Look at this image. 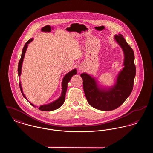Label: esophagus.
I'll use <instances>...</instances> for the list:
<instances>
[{
    "instance_id": "1",
    "label": "esophagus",
    "mask_w": 153,
    "mask_h": 153,
    "mask_svg": "<svg viewBox=\"0 0 153 153\" xmlns=\"http://www.w3.org/2000/svg\"><path fill=\"white\" fill-rule=\"evenodd\" d=\"M79 69H80V70H81V69H83L82 68H80V67L79 68Z\"/></svg>"
}]
</instances>
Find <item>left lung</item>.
<instances>
[{"label": "left lung", "instance_id": "1", "mask_svg": "<svg viewBox=\"0 0 153 153\" xmlns=\"http://www.w3.org/2000/svg\"><path fill=\"white\" fill-rule=\"evenodd\" d=\"M114 39L122 49L124 55L123 68L117 74L114 84L110 87L104 86L92 74H80L88 102L96 109L104 111L117 109L128 98L132 92L136 74L132 49L122 35H115Z\"/></svg>", "mask_w": 153, "mask_h": 153}]
</instances>
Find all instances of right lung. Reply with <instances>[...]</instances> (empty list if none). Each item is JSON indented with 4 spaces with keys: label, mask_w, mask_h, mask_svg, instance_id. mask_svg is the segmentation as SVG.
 Here are the masks:
<instances>
[{
    "label": "right lung",
    "mask_w": 153,
    "mask_h": 153,
    "mask_svg": "<svg viewBox=\"0 0 153 153\" xmlns=\"http://www.w3.org/2000/svg\"><path fill=\"white\" fill-rule=\"evenodd\" d=\"M33 39H34L33 38H30L29 40L26 44H25V46H24V47H23V48L22 49L21 58L19 61L18 66V76L19 77V79H20V76H21V73H22V64H23V59H24V57H25V53H26V50L27 49L29 44L31 42H32L33 41ZM77 69L75 68V69H73V70H72L71 71L69 72L68 73H66L65 75L64 76V77H63V79H62V83H61L62 90H61V94L60 96L58 97L57 99H56V100L51 102H50L49 104H44V105H40V107L38 108V109H39V110H41V111H54V110L58 109L59 107H61L62 106V105L64 104V102H65L66 92V90H67V88H68V84L70 81V80L71 79V78H72V77L73 76V75L77 74ZM19 86H20V89H21L22 95L27 100L26 96L25 95L23 92V89H22V85H21V81L19 82ZM29 102L30 104L31 105H33V107H38L36 105H34L33 104L31 103L30 102Z\"/></svg>",
    "instance_id": "add662e5"
}]
</instances>
